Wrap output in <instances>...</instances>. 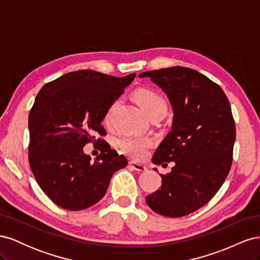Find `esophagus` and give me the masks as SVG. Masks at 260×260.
I'll return each mask as SVG.
<instances>
[{
  "instance_id": "esophagus-1",
  "label": "esophagus",
  "mask_w": 260,
  "mask_h": 260,
  "mask_svg": "<svg viewBox=\"0 0 260 260\" xmlns=\"http://www.w3.org/2000/svg\"><path fill=\"white\" fill-rule=\"evenodd\" d=\"M129 166L137 171H145L146 170V167L143 166V165H141V164H139L137 161H133V160H129Z\"/></svg>"
}]
</instances>
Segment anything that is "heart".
Masks as SVG:
<instances>
[{
	"mask_svg": "<svg viewBox=\"0 0 260 260\" xmlns=\"http://www.w3.org/2000/svg\"><path fill=\"white\" fill-rule=\"evenodd\" d=\"M140 105L144 109L145 114L148 117H152L154 115L164 114L166 116L168 111L167 102L160 95V94L156 93L151 90H141L137 93L136 95ZM119 103V101H115L113 105L109 107L105 115V120L108 122L111 120V115L114 111V108ZM118 147L121 151L131 157L135 158H142L146 154L147 148L151 147L152 141L151 139L145 137H137V136H125L118 140Z\"/></svg>",
	"mask_w": 260,
	"mask_h": 260,
	"instance_id": "b5f03b06",
	"label": "heart"
}]
</instances>
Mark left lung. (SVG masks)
<instances>
[{
	"instance_id": "obj_1",
	"label": "left lung",
	"mask_w": 260,
	"mask_h": 260,
	"mask_svg": "<svg viewBox=\"0 0 260 260\" xmlns=\"http://www.w3.org/2000/svg\"><path fill=\"white\" fill-rule=\"evenodd\" d=\"M139 77L158 85L174 112L171 130L152 160L175 166L160 176V188L146 203L162 216L188 215L214 198L230 171L235 123L229 100L217 83L191 68L174 66Z\"/></svg>"
}]
</instances>
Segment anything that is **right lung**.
<instances>
[{
  "label": "right lung",
  "instance_id": "obj_1",
  "mask_svg": "<svg viewBox=\"0 0 260 260\" xmlns=\"http://www.w3.org/2000/svg\"><path fill=\"white\" fill-rule=\"evenodd\" d=\"M135 77L82 69L60 76L38 93L28 120L29 164L38 184L61 208L93 206L105 195L112 176L127 166V158L106 142L94 161L83 146L95 133L106 135L102 121Z\"/></svg>",
  "mask_w": 260,
  "mask_h": 260
}]
</instances>
